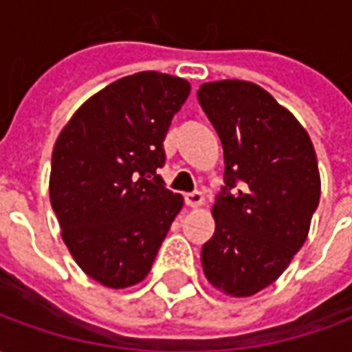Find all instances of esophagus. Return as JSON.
<instances>
[{"label":"esophagus","instance_id":"obj_1","mask_svg":"<svg viewBox=\"0 0 352 352\" xmlns=\"http://www.w3.org/2000/svg\"><path fill=\"white\" fill-rule=\"evenodd\" d=\"M184 201H186V206L192 207V209H198V207L204 206V194H201V192H190V194L184 196Z\"/></svg>","mask_w":352,"mask_h":352}]
</instances>
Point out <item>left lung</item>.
<instances>
[{
  "instance_id": "obj_1",
  "label": "left lung",
  "mask_w": 352,
  "mask_h": 352,
  "mask_svg": "<svg viewBox=\"0 0 352 352\" xmlns=\"http://www.w3.org/2000/svg\"><path fill=\"white\" fill-rule=\"evenodd\" d=\"M198 100L226 164L201 265L217 290L247 298L279 279L307 239L320 198L317 154L296 116L254 82H206Z\"/></svg>"
}]
</instances>
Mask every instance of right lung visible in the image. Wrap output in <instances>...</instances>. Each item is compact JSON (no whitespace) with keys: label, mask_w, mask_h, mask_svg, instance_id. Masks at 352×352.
I'll return each instance as SVG.
<instances>
[{"label":"right lung","mask_w":352,"mask_h":352,"mask_svg":"<svg viewBox=\"0 0 352 352\" xmlns=\"http://www.w3.org/2000/svg\"><path fill=\"white\" fill-rule=\"evenodd\" d=\"M190 82L141 72L94 94L60 131L49 194L62 239L88 277L109 288L145 279L181 194L164 186V139Z\"/></svg>","instance_id":"obj_1"}]
</instances>
